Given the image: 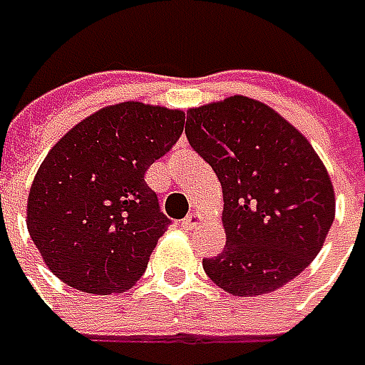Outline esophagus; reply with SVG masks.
I'll return each mask as SVG.
<instances>
[{"mask_svg": "<svg viewBox=\"0 0 365 365\" xmlns=\"http://www.w3.org/2000/svg\"><path fill=\"white\" fill-rule=\"evenodd\" d=\"M201 219L203 217H201L200 213H190V215L182 221L183 229H193V227H197L201 223Z\"/></svg>", "mask_w": 365, "mask_h": 365, "instance_id": "34e87169", "label": "esophagus"}]
</instances>
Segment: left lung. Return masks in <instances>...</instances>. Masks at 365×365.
Returning <instances> with one entry per match:
<instances>
[{
  "mask_svg": "<svg viewBox=\"0 0 365 365\" xmlns=\"http://www.w3.org/2000/svg\"><path fill=\"white\" fill-rule=\"evenodd\" d=\"M185 136L223 190L227 243L203 259V271L233 297L284 287L320 253L336 215L314 148L279 112L241 94L190 108Z\"/></svg>",
  "mask_w": 365,
  "mask_h": 365,
  "instance_id": "left-lung-1",
  "label": "left lung"
}]
</instances>
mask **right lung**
<instances>
[{"label": "right lung", "instance_id": "add662e5", "mask_svg": "<svg viewBox=\"0 0 365 365\" xmlns=\"http://www.w3.org/2000/svg\"><path fill=\"white\" fill-rule=\"evenodd\" d=\"M185 112L112 104L68 130L39 165L27 229L45 264L88 294L132 289L170 219L144 180L182 136Z\"/></svg>", "mask_w": 365, "mask_h": 365}]
</instances>
